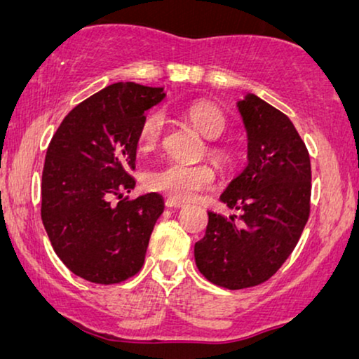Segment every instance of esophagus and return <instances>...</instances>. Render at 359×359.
Returning <instances> with one entry per match:
<instances>
[{
  "mask_svg": "<svg viewBox=\"0 0 359 359\" xmlns=\"http://www.w3.org/2000/svg\"><path fill=\"white\" fill-rule=\"evenodd\" d=\"M165 205L166 208H170V209H176V208H183V203H181V201H176V199H171V198H168L165 201Z\"/></svg>",
  "mask_w": 359,
  "mask_h": 359,
  "instance_id": "esophagus-1",
  "label": "esophagus"
}]
</instances>
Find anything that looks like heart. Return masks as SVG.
<instances>
[{
    "instance_id": "heart-1",
    "label": "heart",
    "mask_w": 359,
    "mask_h": 359,
    "mask_svg": "<svg viewBox=\"0 0 359 359\" xmlns=\"http://www.w3.org/2000/svg\"><path fill=\"white\" fill-rule=\"evenodd\" d=\"M183 114L191 126L204 139L210 140L205 151L210 158L219 163H229L232 154L225 145L215 142L227 129V117L219 106L212 102L198 100L184 107ZM166 129L165 112L156 109L145 116L139 129V147L142 150H151L163 139ZM215 175L212 168L205 163L183 165L178 161H170L160 168L149 170L144 176V186L149 191L168 196L176 201L193 199L201 191L212 188Z\"/></svg>"
}]
</instances>
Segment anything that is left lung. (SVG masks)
Returning <instances> with one entry per match:
<instances>
[{
	"label": "left lung",
	"instance_id": "8db88e82",
	"mask_svg": "<svg viewBox=\"0 0 359 359\" xmlns=\"http://www.w3.org/2000/svg\"><path fill=\"white\" fill-rule=\"evenodd\" d=\"M248 140V165L220 201L240 210L208 212L196 266L210 283L245 289L268 281L296 247L311 212V158L286 114L248 93L237 102Z\"/></svg>",
	"mask_w": 359,
	"mask_h": 359
}]
</instances>
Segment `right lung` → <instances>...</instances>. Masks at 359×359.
I'll return each mask as SVG.
<instances>
[{
    "label": "right lung",
    "mask_w": 359,
    "mask_h": 359,
    "mask_svg": "<svg viewBox=\"0 0 359 359\" xmlns=\"http://www.w3.org/2000/svg\"><path fill=\"white\" fill-rule=\"evenodd\" d=\"M163 97V88L114 83L73 107L48 144L42 222L57 257L86 281H126L144 264L165 203L156 193L122 194L135 186L130 171L145 111Z\"/></svg>",
    "instance_id": "right-lung-1"
}]
</instances>
